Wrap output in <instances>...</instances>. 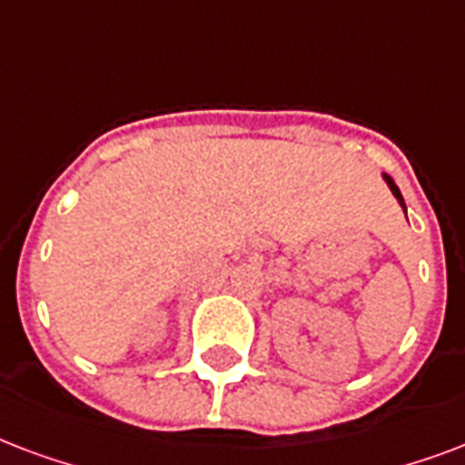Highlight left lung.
Listing matches in <instances>:
<instances>
[{
  "instance_id": "1",
  "label": "left lung",
  "mask_w": 465,
  "mask_h": 465,
  "mask_svg": "<svg viewBox=\"0 0 465 465\" xmlns=\"http://www.w3.org/2000/svg\"><path fill=\"white\" fill-rule=\"evenodd\" d=\"M383 176H386V182H388V186H391V192H393L395 199L401 201V206L405 208V201H402V196H401V189H398V186H395V182H393V179H391V176H388V174H383Z\"/></svg>"
}]
</instances>
